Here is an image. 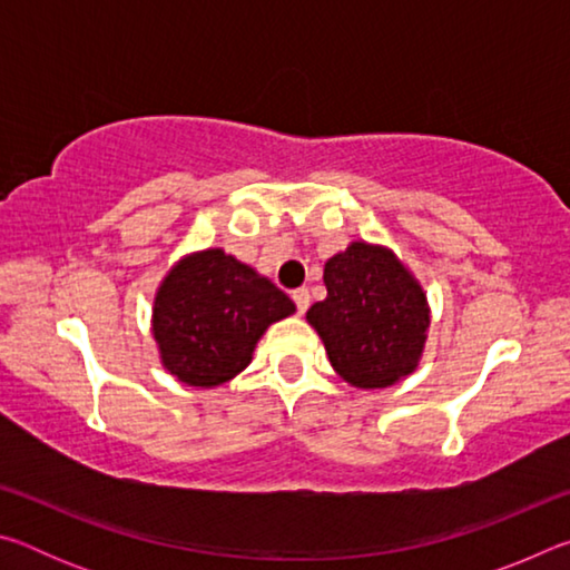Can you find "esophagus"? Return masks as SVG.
Masks as SVG:
<instances>
[{
    "instance_id": "obj_1",
    "label": "esophagus",
    "mask_w": 570,
    "mask_h": 570,
    "mask_svg": "<svg viewBox=\"0 0 570 570\" xmlns=\"http://www.w3.org/2000/svg\"><path fill=\"white\" fill-rule=\"evenodd\" d=\"M292 298H294V304H296V312L298 314H306L308 302H312V298H308V288H296V292L292 294Z\"/></svg>"
}]
</instances>
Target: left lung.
<instances>
[{
  "mask_svg": "<svg viewBox=\"0 0 570 570\" xmlns=\"http://www.w3.org/2000/svg\"><path fill=\"white\" fill-rule=\"evenodd\" d=\"M326 298L306 312L334 372L360 390L392 387L422 360L428 294L392 248L352 240L324 264Z\"/></svg>",
  "mask_w": 570,
  "mask_h": 570,
  "instance_id": "obj_1",
  "label": "left lung"
}]
</instances>
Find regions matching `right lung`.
<instances>
[{
    "label": "right lung",
    "instance_id": "1",
    "mask_svg": "<svg viewBox=\"0 0 570 570\" xmlns=\"http://www.w3.org/2000/svg\"><path fill=\"white\" fill-rule=\"evenodd\" d=\"M294 312L282 288L224 248L193 250L158 286L153 336L173 377L210 390L244 372L268 326Z\"/></svg>",
    "mask_w": 570,
    "mask_h": 570
}]
</instances>
